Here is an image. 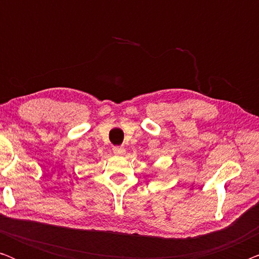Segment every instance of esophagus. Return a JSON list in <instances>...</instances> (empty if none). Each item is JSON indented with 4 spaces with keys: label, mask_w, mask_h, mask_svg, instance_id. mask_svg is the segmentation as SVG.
Masks as SVG:
<instances>
[{
    "label": "esophagus",
    "mask_w": 259,
    "mask_h": 259,
    "mask_svg": "<svg viewBox=\"0 0 259 259\" xmlns=\"http://www.w3.org/2000/svg\"><path fill=\"white\" fill-rule=\"evenodd\" d=\"M113 153H114L115 155H121V154L125 153V148L120 147V146L113 147Z\"/></svg>",
    "instance_id": "1"
}]
</instances>
